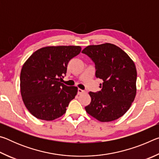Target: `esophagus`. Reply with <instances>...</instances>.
<instances>
[{
  "instance_id": "obj_1",
  "label": "esophagus",
  "mask_w": 159,
  "mask_h": 159,
  "mask_svg": "<svg viewBox=\"0 0 159 159\" xmlns=\"http://www.w3.org/2000/svg\"><path fill=\"white\" fill-rule=\"evenodd\" d=\"M84 92H85L84 90L80 89V88H79V89H78V94H79V95H80V94H82V93H83Z\"/></svg>"
}]
</instances>
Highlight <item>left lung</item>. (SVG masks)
I'll return each mask as SVG.
<instances>
[{
    "label": "left lung",
    "instance_id": "left-lung-1",
    "mask_svg": "<svg viewBox=\"0 0 159 159\" xmlns=\"http://www.w3.org/2000/svg\"><path fill=\"white\" fill-rule=\"evenodd\" d=\"M82 53L95 64V76L103 80L100 91L90 92L86 112L101 122L116 120L130 109L136 95L137 70L128 54L116 45H88Z\"/></svg>",
    "mask_w": 159,
    "mask_h": 159
}]
</instances>
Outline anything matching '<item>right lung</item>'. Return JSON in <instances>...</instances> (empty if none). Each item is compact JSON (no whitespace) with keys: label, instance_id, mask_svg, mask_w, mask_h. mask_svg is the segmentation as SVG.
I'll return each instance as SVG.
<instances>
[{"label":"right lung","instance_id":"obj_1","mask_svg":"<svg viewBox=\"0 0 159 159\" xmlns=\"http://www.w3.org/2000/svg\"><path fill=\"white\" fill-rule=\"evenodd\" d=\"M80 46H48L34 52L23 64L20 74V91L26 109L39 119L52 120L66 113L78 88L67 86L60 80L67 64L79 55Z\"/></svg>","mask_w":159,"mask_h":159}]
</instances>
